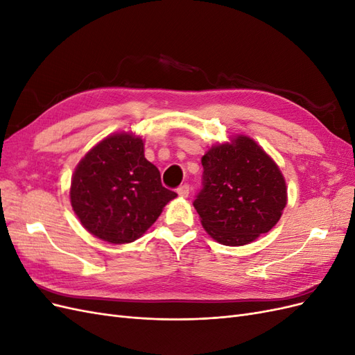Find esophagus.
Segmentation results:
<instances>
[{
  "label": "esophagus",
  "instance_id": "obj_1",
  "mask_svg": "<svg viewBox=\"0 0 355 355\" xmlns=\"http://www.w3.org/2000/svg\"><path fill=\"white\" fill-rule=\"evenodd\" d=\"M178 194H179V197H182V198H187V197L189 196V185H188V184L180 185V187L178 188Z\"/></svg>",
  "mask_w": 355,
  "mask_h": 355
}]
</instances>
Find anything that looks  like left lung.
I'll list each match as a JSON object with an SVG mask.
<instances>
[{
    "label": "left lung",
    "mask_w": 355,
    "mask_h": 355,
    "mask_svg": "<svg viewBox=\"0 0 355 355\" xmlns=\"http://www.w3.org/2000/svg\"><path fill=\"white\" fill-rule=\"evenodd\" d=\"M204 187L194 201L202 228L223 245H244L272 230L287 204L286 179L245 135L211 145L201 158Z\"/></svg>",
    "instance_id": "left-lung-1"
}]
</instances>
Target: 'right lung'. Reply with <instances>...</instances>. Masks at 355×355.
Listing matches in <instances>:
<instances>
[{
  "mask_svg": "<svg viewBox=\"0 0 355 355\" xmlns=\"http://www.w3.org/2000/svg\"><path fill=\"white\" fill-rule=\"evenodd\" d=\"M176 197L161 185L158 168L145 158L144 137L133 132L96 144L75 167L69 189L83 227L111 244L141 239Z\"/></svg>",
  "mask_w": 355,
  "mask_h": 355,
  "instance_id": "1",
  "label": "right lung"
}]
</instances>
